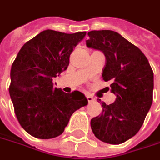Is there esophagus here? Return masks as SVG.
<instances>
[{"label": "esophagus", "mask_w": 160, "mask_h": 160, "mask_svg": "<svg viewBox=\"0 0 160 160\" xmlns=\"http://www.w3.org/2000/svg\"><path fill=\"white\" fill-rule=\"evenodd\" d=\"M86 98H87L88 101L91 103V102H93L94 100H95V98L91 95V94H86Z\"/></svg>", "instance_id": "obj_1"}]
</instances>
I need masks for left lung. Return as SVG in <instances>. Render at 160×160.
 I'll return each mask as SVG.
<instances>
[{"label":"left lung","mask_w":160,"mask_h":160,"mask_svg":"<svg viewBox=\"0 0 160 160\" xmlns=\"http://www.w3.org/2000/svg\"><path fill=\"white\" fill-rule=\"evenodd\" d=\"M88 35V48L106 56L103 80L111 82L116 95L112 104L102 102V113L92 119L91 127L100 141L120 144L139 131L152 107L153 71L142 51L118 32L102 30Z\"/></svg>","instance_id":"1"}]
</instances>
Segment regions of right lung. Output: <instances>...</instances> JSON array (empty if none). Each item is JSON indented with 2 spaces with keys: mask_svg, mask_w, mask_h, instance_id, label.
<instances>
[{
  "mask_svg": "<svg viewBox=\"0 0 160 160\" xmlns=\"http://www.w3.org/2000/svg\"><path fill=\"white\" fill-rule=\"evenodd\" d=\"M85 34L43 31L22 46L13 62L9 95L20 125L34 138L60 136L73 112L88 104L82 92L65 93L52 83Z\"/></svg>",
  "mask_w": 160,
  "mask_h": 160,
  "instance_id": "add662e5",
  "label": "right lung"
}]
</instances>
